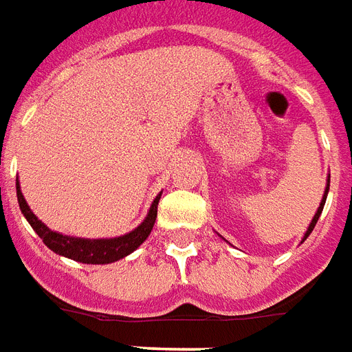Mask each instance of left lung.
I'll return each instance as SVG.
<instances>
[{"label": "left lung", "instance_id": "obj_1", "mask_svg": "<svg viewBox=\"0 0 352 352\" xmlns=\"http://www.w3.org/2000/svg\"><path fill=\"white\" fill-rule=\"evenodd\" d=\"M328 189H330V174H328V178H327V187H324V195H322V201H320L319 208H317V212H315V215H313L311 223H309V227H307L306 234H304V238H302V242H300V243H304V240H306L307 236L311 234V230L315 229V225H317V221H319L320 214H322V208H324V202H327V195H328Z\"/></svg>", "mask_w": 352, "mask_h": 352}]
</instances>
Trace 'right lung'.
<instances>
[{
	"mask_svg": "<svg viewBox=\"0 0 352 352\" xmlns=\"http://www.w3.org/2000/svg\"><path fill=\"white\" fill-rule=\"evenodd\" d=\"M16 197L22 214L28 219V223L32 225V229L39 234V238L45 242L48 250H52L54 253H58L61 257L73 258V261H78V263L84 264H110L131 255L150 236L155 217H157V204L159 199H161V193L151 202L144 221L140 223L137 229H133L127 234L116 236V238H76V236L56 232V230L48 229L41 219H37V215L33 214L32 208L28 206L24 195L20 191V182L18 179Z\"/></svg>",
	"mask_w": 352,
	"mask_h": 352,
	"instance_id": "obj_1",
	"label": "right lung"
}]
</instances>
